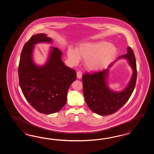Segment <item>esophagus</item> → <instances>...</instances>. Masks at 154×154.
I'll use <instances>...</instances> for the list:
<instances>
[{
    "label": "esophagus",
    "mask_w": 154,
    "mask_h": 154,
    "mask_svg": "<svg viewBox=\"0 0 154 154\" xmlns=\"http://www.w3.org/2000/svg\"><path fill=\"white\" fill-rule=\"evenodd\" d=\"M76 75H77V78L78 79H81L82 78V72L80 71H78L77 73H76Z\"/></svg>",
    "instance_id": "34e87169"
}]
</instances>
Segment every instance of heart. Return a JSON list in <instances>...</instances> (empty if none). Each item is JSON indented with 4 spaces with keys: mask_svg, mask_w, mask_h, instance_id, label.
I'll return each mask as SVG.
<instances>
[{
    "mask_svg": "<svg viewBox=\"0 0 154 154\" xmlns=\"http://www.w3.org/2000/svg\"><path fill=\"white\" fill-rule=\"evenodd\" d=\"M117 54L113 45L104 41L89 42L80 44L76 50L68 48L67 59L71 65H76L80 60L84 61L85 66L91 71H98L106 68Z\"/></svg>",
    "mask_w": 154,
    "mask_h": 154,
    "instance_id": "heart-1",
    "label": "heart"
}]
</instances>
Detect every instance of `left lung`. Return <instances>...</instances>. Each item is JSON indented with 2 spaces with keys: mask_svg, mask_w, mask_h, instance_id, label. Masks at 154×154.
I'll list each match as a JSON object with an SVG mask.
<instances>
[{
  "mask_svg": "<svg viewBox=\"0 0 154 154\" xmlns=\"http://www.w3.org/2000/svg\"><path fill=\"white\" fill-rule=\"evenodd\" d=\"M127 54L119 57L103 71L83 76V93L87 106L91 111L100 116L113 114L128 101L134 90L136 79V63L133 50L127 48ZM125 58L133 69V73L127 87L121 92L112 91L107 85L109 68L118 59Z\"/></svg>",
  "mask_w": 154,
  "mask_h": 154,
  "instance_id": "1",
  "label": "left lung"
}]
</instances>
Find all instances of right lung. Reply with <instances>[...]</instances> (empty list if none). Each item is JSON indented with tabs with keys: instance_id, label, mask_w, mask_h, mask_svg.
<instances>
[{
	"instance_id": "add662e5",
	"label": "right lung",
	"mask_w": 154,
	"mask_h": 154,
	"mask_svg": "<svg viewBox=\"0 0 154 154\" xmlns=\"http://www.w3.org/2000/svg\"><path fill=\"white\" fill-rule=\"evenodd\" d=\"M45 33L32 35L24 45L18 67L20 85L25 98L38 112L50 114L61 110L67 100V91L76 79L74 70L65 65L63 53L50 47L46 63L36 65L33 60L35 45L51 43Z\"/></svg>"
}]
</instances>
